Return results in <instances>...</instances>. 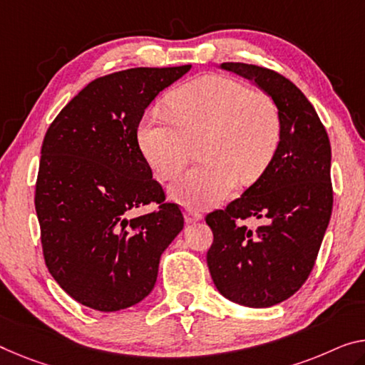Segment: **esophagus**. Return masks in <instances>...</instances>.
I'll list each match as a JSON object with an SVG mask.
<instances>
[{
    "instance_id": "esophagus-1",
    "label": "esophagus",
    "mask_w": 365,
    "mask_h": 365,
    "mask_svg": "<svg viewBox=\"0 0 365 365\" xmlns=\"http://www.w3.org/2000/svg\"><path fill=\"white\" fill-rule=\"evenodd\" d=\"M184 215H186V220H187L189 223H194V222L202 220V214H200V212L192 209V207H186V209H184Z\"/></svg>"
}]
</instances>
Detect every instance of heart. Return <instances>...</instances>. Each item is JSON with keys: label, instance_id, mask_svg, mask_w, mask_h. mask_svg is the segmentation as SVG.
Listing matches in <instances>:
<instances>
[{"label": "heart", "instance_id": "heart-1", "mask_svg": "<svg viewBox=\"0 0 365 365\" xmlns=\"http://www.w3.org/2000/svg\"><path fill=\"white\" fill-rule=\"evenodd\" d=\"M171 114L150 109L137 128L138 147L163 179L178 176L197 151L200 161L173 184L182 204L210 207L241 184H253L271 166L282 137L277 104L266 93L220 75L173 89Z\"/></svg>", "mask_w": 365, "mask_h": 365}]
</instances>
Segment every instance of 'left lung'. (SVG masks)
I'll list each match as a JSON object with an SVG mask.
<instances>
[{"label": "left lung", "instance_id": "left-lung-1", "mask_svg": "<svg viewBox=\"0 0 365 365\" xmlns=\"http://www.w3.org/2000/svg\"><path fill=\"white\" fill-rule=\"evenodd\" d=\"M222 68L274 99L282 137L264 175L225 209L207 214L214 232L207 266L228 300L266 308L292 297L315 266L333 210L331 145L310 101L280 73L233 61ZM251 216L263 225L246 227Z\"/></svg>", "mask_w": 365, "mask_h": 365}]
</instances>
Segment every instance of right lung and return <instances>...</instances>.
Segmentation results:
<instances>
[{
	"instance_id": "obj_1",
	"label": "right lung",
	"mask_w": 365,
	"mask_h": 365,
	"mask_svg": "<svg viewBox=\"0 0 365 365\" xmlns=\"http://www.w3.org/2000/svg\"><path fill=\"white\" fill-rule=\"evenodd\" d=\"M190 65L130 68L96 78L47 128L36 182L43 259L81 305L117 312L155 287L161 253L184 227L181 207L138 147L145 109ZM156 203L148 215L138 206Z\"/></svg>"
}]
</instances>
